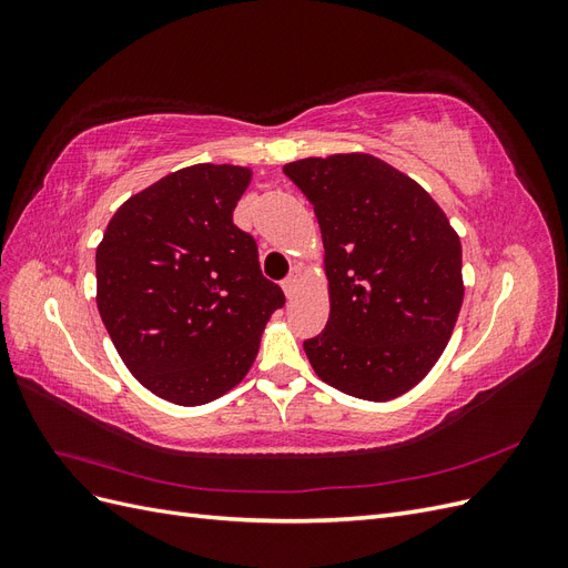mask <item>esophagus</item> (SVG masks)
I'll return each instance as SVG.
<instances>
[{
    "label": "esophagus",
    "instance_id": "esophagus-1",
    "mask_svg": "<svg viewBox=\"0 0 568 568\" xmlns=\"http://www.w3.org/2000/svg\"><path fill=\"white\" fill-rule=\"evenodd\" d=\"M298 277H301V272L298 270H294L288 274V277L282 282V288H284V294L291 298L296 294V286H298Z\"/></svg>",
    "mask_w": 568,
    "mask_h": 568
}]
</instances>
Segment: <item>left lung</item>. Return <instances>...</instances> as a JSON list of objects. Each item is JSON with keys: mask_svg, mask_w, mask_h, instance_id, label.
I'll list each match as a JSON object with an SVG mask.
<instances>
[{"mask_svg": "<svg viewBox=\"0 0 568 568\" xmlns=\"http://www.w3.org/2000/svg\"><path fill=\"white\" fill-rule=\"evenodd\" d=\"M313 203L329 320L303 343L324 384L384 403L432 372L464 298L462 244L440 205L369 153L284 165Z\"/></svg>", "mask_w": 568, "mask_h": 568, "instance_id": "obj_1", "label": "left lung"}]
</instances>
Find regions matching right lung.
Here are the masks:
<instances>
[{
    "mask_svg": "<svg viewBox=\"0 0 568 568\" xmlns=\"http://www.w3.org/2000/svg\"><path fill=\"white\" fill-rule=\"evenodd\" d=\"M248 182L242 165L182 168L120 205L97 246L101 322L134 379L175 405L242 382L284 305L232 222Z\"/></svg>",
    "mask_w": 568,
    "mask_h": 568,
    "instance_id": "add662e5",
    "label": "right lung"
}]
</instances>
